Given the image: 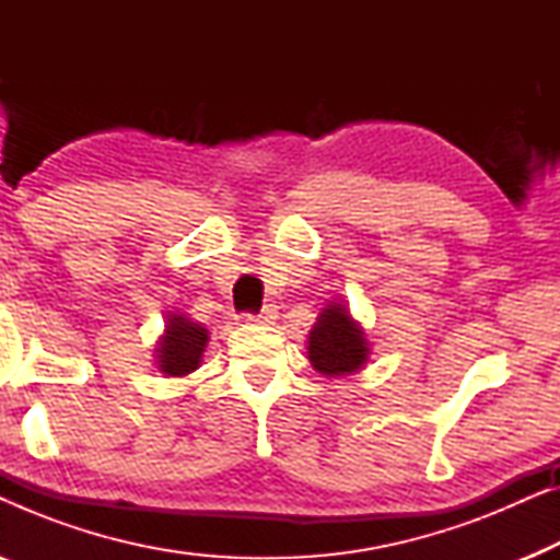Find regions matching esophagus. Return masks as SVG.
I'll use <instances>...</instances> for the list:
<instances>
[{"instance_id": "obj_1", "label": "esophagus", "mask_w": 560, "mask_h": 560, "mask_svg": "<svg viewBox=\"0 0 560 560\" xmlns=\"http://www.w3.org/2000/svg\"><path fill=\"white\" fill-rule=\"evenodd\" d=\"M275 318H278V308L275 305H265L259 313H247L249 324H272Z\"/></svg>"}]
</instances>
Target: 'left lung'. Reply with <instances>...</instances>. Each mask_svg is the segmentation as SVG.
I'll list each match as a JSON object with an SVG mask.
<instances>
[{
	"label": "left lung",
	"mask_w": 560,
	"mask_h": 560,
	"mask_svg": "<svg viewBox=\"0 0 560 560\" xmlns=\"http://www.w3.org/2000/svg\"><path fill=\"white\" fill-rule=\"evenodd\" d=\"M364 331L351 320L343 305H328L318 316L308 339V359L320 374L341 377V374L362 370L366 362Z\"/></svg>",
	"instance_id": "obj_1"
}]
</instances>
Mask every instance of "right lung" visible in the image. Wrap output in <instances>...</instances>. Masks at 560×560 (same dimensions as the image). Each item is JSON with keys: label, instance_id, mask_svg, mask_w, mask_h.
I'll return each mask as SVG.
<instances>
[{"label": "right lung", "instance_id": "1", "mask_svg": "<svg viewBox=\"0 0 560 560\" xmlns=\"http://www.w3.org/2000/svg\"><path fill=\"white\" fill-rule=\"evenodd\" d=\"M206 341H209V334L203 326L194 324L186 316H173L167 320L165 336L158 349L160 370L171 377H183V374L198 370Z\"/></svg>", "mask_w": 560, "mask_h": 560}]
</instances>
